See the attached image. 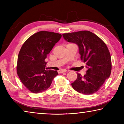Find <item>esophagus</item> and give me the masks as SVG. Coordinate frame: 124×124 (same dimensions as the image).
I'll list each match as a JSON object with an SVG mask.
<instances>
[{"label":"esophagus","instance_id":"1","mask_svg":"<svg viewBox=\"0 0 124 124\" xmlns=\"http://www.w3.org/2000/svg\"><path fill=\"white\" fill-rule=\"evenodd\" d=\"M67 70H58V73H62L64 72H66Z\"/></svg>","mask_w":124,"mask_h":124}]
</instances>
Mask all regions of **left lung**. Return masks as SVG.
Returning <instances> with one entry per match:
<instances>
[{"instance_id": "1", "label": "left lung", "mask_w": 124, "mask_h": 124, "mask_svg": "<svg viewBox=\"0 0 124 124\" xmlns=\"http://www.w3.org/2000/svg\"><path fill=\"white\" fill-rule=\"evenodd\" d=\"M67 41L78 46L80 58L85 63L86 73L82 76L77 73V78L72 83L75 91L84 95L97 92L110 77L112 60L110 52L104 41L88 31L63 34Z\"/></svg>"}]
</instances>
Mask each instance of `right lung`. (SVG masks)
<instances>
[{
  "instance_id": "right-lung-1",
  "label": "right lung",
  "mask_w": 124,
  "mask_h": 124,
  "mask_svg": "<svg viewBox=\"0 0 124 124\" xmlns=\"http://www.w3.org/2000/svg\"><path fill=\"white\" fill-rule=\"evenodd\" d=\"M61 37L59 33L40 31L23 44L18 56L17 73L23 84L33 93L46 90L58 74L57 70H46L45 59Z\"/></svg>"
}]
</instances>
